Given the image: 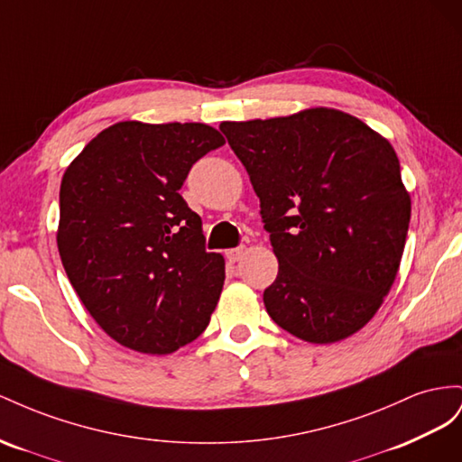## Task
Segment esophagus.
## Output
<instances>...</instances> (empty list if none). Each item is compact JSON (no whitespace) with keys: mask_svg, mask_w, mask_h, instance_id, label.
Wrapping results in <instances>:
<instances>
[{"mask_svg":"<svg viewBox=\"0 0 462 462\" xmlns=\"http://www.w3.org/2000/svg\"><path fill=\"white\" fill-rule=\"evenodd\" d=\"M244 254H245V247H244V245H240V247L228 249V252H226V257H228V261H230V263H236V261H240V259L244 257Z\"/></svg>","mask_w":462,"mask_h":462,"instance_id":"obj_1","label":"esophagus"}]
</instances>
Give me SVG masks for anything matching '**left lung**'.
<instances>
[{
  "mask_svg": "<svg viewBox=\"0 0 462 462\" xmlns=\"http://www.w3.org/2000/svg\"><path fill=\"white\" fill-rule=\"evenodd\" d=\"M220 131L247 170L279 259L263 292L271 319L313 345L360 331L389 294L411 222L391 143L333 108L222 122Z\"/></svg>",
  "mask_w": 462,
  "mask_h": 462,
  "instance_id": "1",
  "label": "left lung"
}]
</instances>
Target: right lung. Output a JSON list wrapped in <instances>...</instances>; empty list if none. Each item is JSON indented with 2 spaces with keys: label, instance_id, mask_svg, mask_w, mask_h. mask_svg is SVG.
<instances>
[{
  "label": "right lung",
  "instance_id": "right-lung-1",
  "mask_svg": "<svg viewBox=\"0 0 462 462\" xmlns=\"http://www.w3.org/2000/svg\"><path fill=\"white\" fill-rule=\"evenodd\" d=\"M226 143L205 124L120 122L92 139L60 188L58 249L102 331L143 354L199 337L224 284L201 217L180 189L191 166Z\"/></svg>",
  "mask_w": 462,
  "mask_h": 462
}]
</instances>
